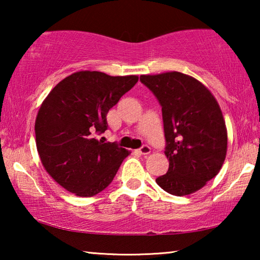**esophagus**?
<instances>
[{
  "label": "esophagus",
  "mask_w": 260,
  "mask_h": 260,
  "mask_svg": "<svg viewBox=\"0 0 260 260\" xmlns=\"http://www.w3.org/2000/svg\"><path fill=\"white\" fill-rule=\"evenodd\" d=\"M150 151H151V148L147 146V144H143V146L139 149V152L141 153V155H149Z\"/></svg>",
  "instance_id": "obj_1"
}]
</instances>
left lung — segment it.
Here are the masks:
<instances>
[{"mask_svg":"<svg viewBox=\"0 0 260 260\" xmlns=\"http://www.w3.org/2000/svg\"><path fill=\"white\" fill-rule=\"evenodd\" d=\"M161 105L170 161L156 179L175 196L200 190L219 173L227 152V129L217 100L203 83L181 72L141 76Z\"/></svg>","mask_w":260,"mask_h":260,"instance_id":"8db88e82","label":"left lung"}]
</instances>
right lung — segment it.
I'll use <instances>...</instances> for the list:
<instances>
[{"mask_svg": "<svg viewBox=\"0 0 260 260\" xmlns=\"http://www.w3.org/2000/svg\"><path fill=\"white\" fill-rule=\"evenodd\" d=\"M139 80L79 71L52 88L39 109L35 141L43 167L55 181L80 197H91L112 182L129 155L98 135L108 128L107 114Z\"/></svg>", "mask_w": 260, "mask_h": 260, "instance_id": "add662e5", "label": "right lung"}]
</instances>
